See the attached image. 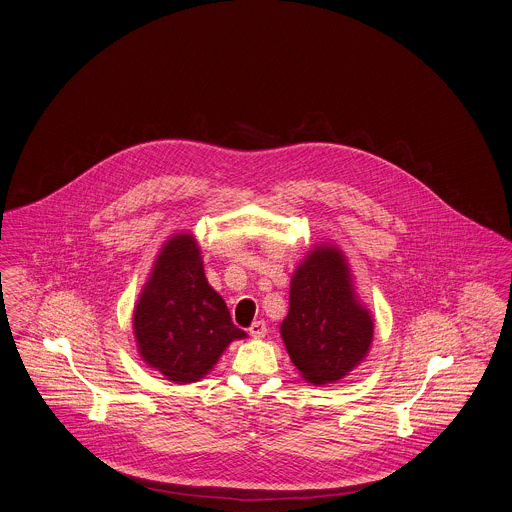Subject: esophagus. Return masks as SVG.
Here are the masks:
<instances>
[{
  "mask_svg": "<svg viewBox=\"0 0 512 512\" xmlns=\"http://www.w3.org/2000/svg\"><path fill=\"white\" fill-rule=\"evenodd\" d=\"M265 334H267V324H265L263 320H257V322H253V324L249 326V336H253V338H265Z\"/></svg>",
  "mask_w": 512,
  "mask_h": 512,
  "instance_id": "esophagus-1",
  "label": "esophagus"
}]
</instances>
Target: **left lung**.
I'll use <instances>...</instances> for the list:
<instances>
[{
	"label": "left lung",
	"instance_id": "left-lung-1",
	"mask_svg": "<svg viewBox=\"0 0 512 512\" xmlns=\"http://www.w3.org/2000/svg\"><path fill=\"white\" fill-rule=\"evenodd\" d=\"M373 316L357 298L349 263L338 245L318 243L290 279L281 338L306 383H338L369 353Z\"/></svg>",
	"mask_w": 512,
	"mask_h": 512
}]
</instances>
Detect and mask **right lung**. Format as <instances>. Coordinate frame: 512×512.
Returning a JSON list of instances; mask_svg holds the SVG:
<instances>
[{"instance_id": "right-lung-1", "label": "right lung", "mask_w": 512, "mask_h": 512, "mask_svg": "<svg viewBox=\"0 0 512 512\" xmlns=\"http://www.w3.org/2000/svg\"><path fill=\"white\" fill-rule=\"evenodd\" d=\"M133 336L139 357L174 385L204 379L231 341L247 338L208 283L194 233L163 243L133 308Z\"/></svg>"}]
</instances>
